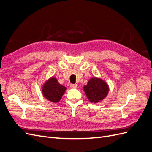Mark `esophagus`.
Instances as JSON below:
<instances>
[{
  "instance_id": "34e87169",
  "label": "esophagus",
  "mask_w": 152,
  "mask_h": 152,
  "mask_svg": "<svg viewBox=\"0 0 152 152\" xmlns=\"http://www.w3.org/2000/svg\"><path fill=\"white\" fill-rule=\"evenodd\" d=\"M70 87L72 89H76L77 87V84H71Z\"/></svg>"
}]
</instances>
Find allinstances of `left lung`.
<instances>
[{"mask_svg":"<svg viewBox=\"0 0 152 152\" xmlns=\"http://www.w3.org/2000/svg\"><path fill=\"white\" fill-rule=\"evenodd\" d=\"M87 98L91 103H98L107 96L109 87L104 81L98 78H91L84 87Z\"/></svg>","mask_w":152,"mask_h":152,"instance_id":"obj_1","label":"left lung"}]
</instances>
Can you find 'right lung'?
Returning a JSON list of instances; mask_svg holds the SVG:
<instances>
[{
  "mask_svg": "<svg viewBox=\"0 0 152 152\" xmlns=\"http://www.w3.org/2000/svg\"><path fill=\"white\" fill-rule=\"evenodd\" d=\"M66 87L61 85L54 77H51L44 84L42 94L48 100L53 103L59 102L66 91Z\"/></svg>",
  "mask_w": 152,
  "mask_h": 152,
  "instance_id": "1",
  "label": "right lung"
}]
</instances>
